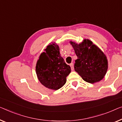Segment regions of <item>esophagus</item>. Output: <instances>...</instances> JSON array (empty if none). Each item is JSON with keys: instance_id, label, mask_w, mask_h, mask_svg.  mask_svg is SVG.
Here are the masks:
<instances>
[{"instance_id": "34e87169", "label": "esophagus", "mask_w": 122, "mask_h": 122, "mask_svg": "<svg viewBox=\"0 0 122 122\" xmlns=\"http://www.w3.org/2000/svg\"><path fill=\"white\" fill-rule=\"evenodd\" d=\"M70 66H71V70H74V66H73V63H72L70 64Z\"/></svg>"}]
</instances>
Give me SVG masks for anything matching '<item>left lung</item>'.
Returning <instances> with one entry per match:
<instances>
[{"instance_id":"obj_1","label":"left lung","mask_w":122,"mask_h":122,"mask_svg":"<svg viewBox=\"0 0 122 122\" xmlns=\"http://www.w3.org/2000/svg\"><path fill=\"white\" fill-rule=\"evenodd\" d=\"M77 56L74 70L84 81L95 83L100 81L106 75L108 69L106 56L89 39H85L80 44L70 41Z\"/></svg>"}]
</instances>
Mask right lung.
Segmentation results:
<instances>
[{
    "mask_svg": "<svg viewBox=\"0 0 122 122\" xmlns=\"http://www.w3.org/2000/svg\"><path fill=\"white\" fill-rule=\"evenodd\" d=\"M71 71L60 53L59 45L50 43L41 52L36 63V72L41 84L49 89L56 90L66 83Z\"/></svg>",
    "mask_w": 122,
    "mask_h": 122,
    "instance_id": "1",
    "label": "right lung"
}]
</instances>
